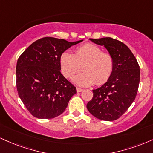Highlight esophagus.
<instances>
[{
	"label": "esophagus",
	"mask_w": 153,
	"mask_h": 153,
	"mask_svg": "<svg viewBox=\"0 0 153 153\" xmlns=\"http://www.w3.org/2000/svg\"><path fill=\"white\" fill-rule=\"evenodd\" d=\"M82 91H83V89H82V88H77V91H78V93L82 92Z\"/></svg>",
	"instance_id": "esophagus-1"
}]
</instances>
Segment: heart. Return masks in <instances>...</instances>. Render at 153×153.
<instances>
[{"mask_svg": "<svg viewBox=\"0 0 153 153\" xmlns=\"http://www.w3.org/2000/svg\"><path fill=\"white\" fill-rule=\"evenodd\" d=\"M59 65L65 77L71 78L80 71L82 73L73 78L79 86L86 87L102 84L108 80L114 68V59L109 53L101 52V48L94 44L87 43L78 47L75 54L64 52L59 57Z\"/></svg>", "mask_w": 153, "mask_h": 153, "instance_id": "1", "label": "heart"}]
</instances>
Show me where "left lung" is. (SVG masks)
Wrapping results in <instances>:
<instances>
[{"label":"left lung","mask_w":153,"mask_h":153,"mask_svg":"<svg viewBox=\"0 0 153 153\" xmlns=\"http://www.w3.org/2000/svg\"><path fill=\"white\" fill-rule=\"evenodd\" d=\"M89 39L106 49L113 57L114 68L106 83L93 90L94 96L87 108L101 120H116L134 101L140 83V66L129 47L122 42L110 37Z\"/></svg>","instance_id":"8db88e82"}]
</instances>
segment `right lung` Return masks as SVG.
Masks as SVG:
<instances>
[{
  "label": "right lung",
  "mask_w": 153,
  "mask_h": 153,
  "mask_svg": "<svg viewBox=\"0 0 153 153\" xmlns=\"http://www.w3.org/2000/svg\"><path fill=\"white\" fill-rule=\"evenodd\" d=\"M63 39L44 37L22 54L16 64V87L28 111L38 119H52L65 111L77 93L60 72L59 57L71 46Z\"/></svg>",
  "instance_id": "add662e5"
}]
</instances>
